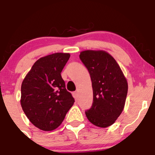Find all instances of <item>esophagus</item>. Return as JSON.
Masks as SVG:
<instances>
[{
    "instance_id": "34e87169",
    "label": "esophagus",
    "mask_w": 155,
    "mask_h": 155,
    "mask_svg": "<svg viewBox=\"0 0 155 155\" xmlns=\"http://www.w3.org/2000/svg\"><path fill=\"white\" fill-rule=\"evenodd\" d=\"M73 96H74V97L75 99H77V97H78V92H73Z\"/></svg>"
}]
</instances>
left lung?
Here are the masks:
<instances>
[{"label":"left lung","mask_w":155,"mask_h":155,"mask_svg":"<svg viewBox=\"0 0 155 155\" xmlns=\"http://www.w3.org/2000/svg\"><path fill=\"white\" fill-rule=\"evenodd\" d=\"M79 58L90 73L93 103L85 112L87 118L99 127L115 122L123 111L127 94V79L114 58L104 50H85Z\"/></svg>","instance_id":"left-lung-1"}]
</instances>
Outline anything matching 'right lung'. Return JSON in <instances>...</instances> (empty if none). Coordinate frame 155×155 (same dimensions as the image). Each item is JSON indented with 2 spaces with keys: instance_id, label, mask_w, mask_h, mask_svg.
Returning a JSON list of instances; mask_svg holds the SVG:
<instances>
[{
  "instance_id": "1",
  "label": "right lung",
  "mask_w": 155,
  "mask_h": 155,
  "mask_svg": "<svg viewBox=\"0 0 155 155\" xmlns=\"http://www.w3.org/2000/svg\"><path fill=\"white\" fill-rule=\"evenodd\" d=\"M70 56L57 52L42 57L22 81L21 106L30 122L41 130L58 128L74 104L60 74Z\"/></svg>"
}]
</instances>
